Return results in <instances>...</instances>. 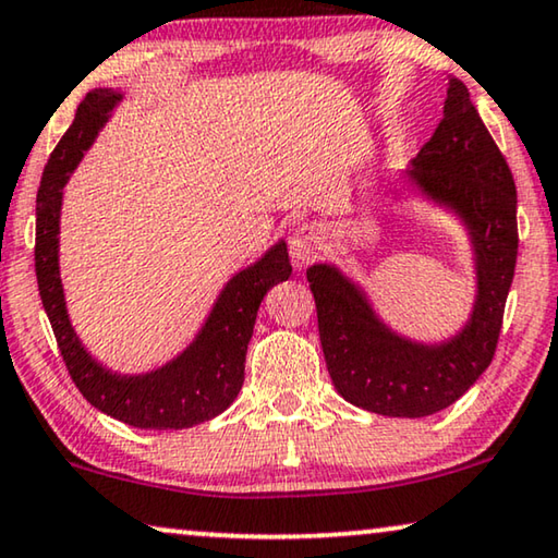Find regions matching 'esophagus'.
I'll return each mask as SVG.
<instances>
[{
	"label": "esophagus",
	"mask_w": 558,
	"mask_h": 558,
	"mask_svg": "<svg viewBox=\"0 0 558 558\" xmlns=\"http://www.w3.org/2000/svg\"><path fill=\"white\" fill-rule=\"evenodd\" d=\"M323 238H326L323 235V228L313 226V222L311 226L305 222V226L295 228L293 235H290V257H293L298 265L315 260L323 251Z\"/></svg>",
	"instance_id": "obj_1"
}]
</instances>
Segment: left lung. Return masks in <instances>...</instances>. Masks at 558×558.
I'll use <instances>...</instances> for the list:
<instances>
[{"instance_id": "8db88e82", "label": "left lung", "mask_w": 558, "mask_h": 558, "mask_svg": "<svg viewBox=\"0 0 558 558\" xmlns=\"http://www.w3.org/2000/svg\"><path fill=\"white\" fill-rule=\"evenodd\" d=\"M421 195L459 215L476 263V301L453 338L418 343L390 330L361 286L336 265L307 268L332 386L348 403L393 418L438 413L476 384L496 353L519 253L517 185L461 80L446 89L444 120L409 168Z\"/></svg>"}]
</instances>
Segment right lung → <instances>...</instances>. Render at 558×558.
Here are the masks:
<instances>
[{
    "label": "right lung",
    "mask_w": 558,
    "mask_h": 558,
    "mask_svg": "<svg viewBox=\"0 0 558 558\" xmlns=\"http://www.w3.org/2000/svg\"><path fill=\"white\" fill-rule=\"evenodd\" d=\"M120 99V93L107 87L93 89L82 99L74 122L41 172L35 243L39 295L66 371L97 411L135 428H190L215 418L238 398L245 380V353L253 338L257 307L272 286L290 278L293 268L288 260V245L280 240L251 268L235 272L220 290L193 343L162 368L143 376H122L97 363L82 345L66 315L60 278V213L62 187Z\"/></svg>",
    "instance_id": "1"
}]
</instances>
